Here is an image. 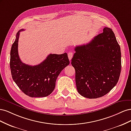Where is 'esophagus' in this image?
Masks as SVG:
<instances>
[{"label": "esophagus", "instance_id": "1", "mask_svg": "<svg viewBox=\"0 0 131 131\" xmlns=\"http://www.w3.org/2000/svg\"><path fill=\"white\" fill-rule=\"evenodd\" d=\"M68 56L69 59L70 61L73 56V52H69L68 54Z\"/></svg>", "mask_w": 131, "mask_h": 131}]
</instances>
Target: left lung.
Returning a JSON list of instances; mask_svg holds the SVG:
<instances>
[{
	"label": "left lung",
	"instance_id": "1",
	"mask_svg": "<svg viewBox=\"0 0 131 131\" xmlns=\"http://www.w3.org/2000/svg\"><path fill=\"white\" fill-rule=\"evenodd\" d=\"M74 50L71 63L79 94L94 99L109 92L117 83L121 69L120 47L112 29L105 27L90 42Z\"/></svg>",
	"mask_w": 131,
	"mask_h": 131
}]
</instances>
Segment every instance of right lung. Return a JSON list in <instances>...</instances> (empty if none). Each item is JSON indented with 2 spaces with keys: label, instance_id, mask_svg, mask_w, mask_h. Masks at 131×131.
Wrapping results in <instances>:
<instances>
[{
  "label": "right lung",
  "instance_id": "right-lung-1",
  "mask_svg": "<svg viewBox=\"0 0 131 131\" xmlns=\"http://www.w3.org/2000/svg\"><path fill=\"white\" fill-rule=\"evenodd\" d=\"M19 30L11 46L10 66L12 78L22 92L30 97H44L53 92L59 74L69 64L68 54H50L38 65L23 63L18 53Z\"/></svg>",
  "mask_w": 131,
  "mask_h": 131
}]
</instances>
